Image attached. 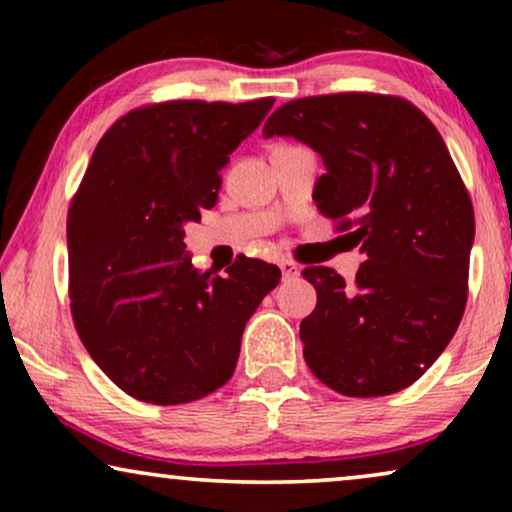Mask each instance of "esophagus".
Listing matches in <instances>:
<instances>
[{
	"label": "esophagus",
	"instance_id": "34e87169",
	"mask_svg": "<svg viewBox=\"0 0 512 512\" xmlns=\"http://www.w3.org/2000/svg\"><path fill=\"white\" fill-rule=\"evenodd\" d=\"M279 270H282L284 279H293V277L300 275V268L293 261H282V263H279Z\"/></svg>",
	"mask_w": 512,
	"mask_h": 512
}]
</instances>
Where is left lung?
<instances>
[{
    "mask_svg": "<svg viewBox=\"0 0 512 512\" xmlns=\"http://www.w3.org/2000/svg\"><path fill=\"white\" fill-rule=\"evenodd\" d=\"M263 137H293L324 160L312 198L361 244L356 279L305 268L317 307L300 321L307 366L345 396L396 394L443 354L466 307L475 216L450 151L401 97H303Z\"/></svg>",
    "mask_w": 512,
    "mask_h": 512,
    "instance_id": "8db88e82",
    "label": "left lung"
}]
</instances>
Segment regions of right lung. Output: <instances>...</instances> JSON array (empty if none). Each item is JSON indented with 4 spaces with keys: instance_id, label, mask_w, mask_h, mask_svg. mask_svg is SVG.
Instances as JSON below:
<instances>
[{
    "instance_id": "obj_1",
    "label": "right lung",
    "mask_w": 512,
    "mask_h": 512,
    "mask_svg": "<svg viewBox=\"0 0 512 512\" xmlns=\"http://www.w3.org/2000/svg\"><path fill=\"white\" fill-rule=\"evenodd\" d=\"M272 104H151L95 146L69 205V300L88 354L137 401L179 405L223 387L244 326L279 284L277 265L247 256L226 277L198 272L184 244Z\"/></svg>"
}]
</instances>
